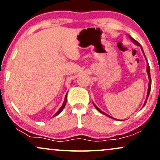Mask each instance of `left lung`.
Listing matches in <instances>:
<instances>
[{"mask_svg": "<svg viewBox=\"0 0 160 160\" xmlns=\"http://www.w3.org/2000/svg\"><path fill=\"white\" fill-rule=\"evenodd\" d=\"M130 38H131V40H132V41L134 42V43H135V44H137L138 46H140L141 47V49H142V52H144V51H143V49H142V47H141V44L140 43H138V42L137 41V40H135V39H133L132 38V37H129ZM147 71H148V77H149V80H150V82H149V85H148V95H147V99H146V101H145V102H144V106H143V107H144V105L145 104H146V103H147V100H148V96H149V94H150V88H151V78H150V66H149V64H148V63H147ZM94 106H95V108H96L97 110H98V111L100 112V113H104V114H105L106 116H108V117H111V118H112L111 117H110L109 115H108V114H106V113H104V112H102V111H101L100 109H99V108H98V107H96V106L94 104Z\"/></svg>", "mask_w": 160, "mask_h": 160, "instance_id": "left-lung-1", "label": "left lung"}]
</instances>
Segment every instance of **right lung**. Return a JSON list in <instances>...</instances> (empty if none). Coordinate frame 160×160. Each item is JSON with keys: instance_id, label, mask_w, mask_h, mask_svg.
Segmentation results:
<instances>
[{"instance_id": "right-lung-1", "label": "right lung", "mask_w": 160, "mask_h": 160, "mask_svg": "<svg viewBox=\"0 0 160 160\" xmlns=\"http://www.w3.org/2000/svg\"><path fill=\"white\" fill-rule=\"evenodd\" d=\"M66 102H67V95H66V96H65V102H64V103H63V104H62V106L61 108H60V109L58 110V112H57V113H56V114H55L54 116H57V115H58V114H59L60 113H61L62 110H63L64 108H65V104H66Z\"/></svg>"}]
</instances>
